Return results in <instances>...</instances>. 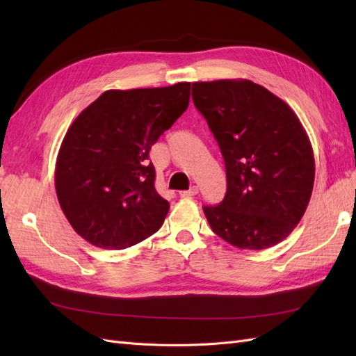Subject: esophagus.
I'll use <instances>...</instances> for the list:
<instances>
[{
	"mask_svg": "<svg viewBox=\"0 0 356 356\" xmlns=\"http://www.w3.org/2000/svg\"><path fill=\"white\" fill-rule=\"evenodd\" d=\"M197 193H199V187H197V186H193V187L188 188V190L179 191V196H181V197H191V196H196Z\"/></svg>",
	"mask_w": 356,
	"mask_h": 356,
	"instance_id": "esophagus-1",
	"label": "esophagus"
}]
</instances>
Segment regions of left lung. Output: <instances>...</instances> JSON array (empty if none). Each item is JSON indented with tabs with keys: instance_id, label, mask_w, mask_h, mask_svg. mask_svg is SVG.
<instances>
[{
	"instance_id": "1",
	"label": "left lung",
	"mask_w": 356,
	"mask_h": 356,
	"mask_svg": "<svg viewBox=\"0 0 356 356\" xmlns=\"http://www.w3.org/2000/svg\"><path fill=\"white\" fill-rule=\"evenodd\" d=\"M193 102L220 145L227 193L203 207L215 234L241 250H266L296 229L315 181L310 139L297 114L251 80L193 83Z\"/></svg>"
}]
</instances>
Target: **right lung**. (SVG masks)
Wrapping results in <instances>:
<instances>
[{
	"mask_svg": "<svg viewBox=\"0 0 356 356\" xmlns=\"http://www.w3.org/2000/svg\"><path fill=\"white\" fill-rule=\"evenodd\" d=\"M190 83L106 90L60 144L55 187L71 227L89 243L123 250L163 224L169 202L156 187L152 145L187 110Z\"/></svg>",
	"mask_w": 356,
	"mask_h": 356,
	"instance_id": "obj_1",
	"label": "right lung"
}]
</instances>
